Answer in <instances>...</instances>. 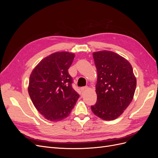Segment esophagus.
Here are the masks:
<instances>
[{
  "mask_svg": "<svg viewBox=\"0 0 158 158\" xmlns=\"http://www.w3.org/2000/svg\"><path fill=\"white\" fill-rule=\"evenodd\" d=\"M88 88V86H84V87H82V88H80V89L82 90V92H83V91L86 90Z\"/></svg>",
  "mask_w": 158,
  "mask_h": 158,
  "instance_id": "34e87169",
  "label": "esophagus"
}]
</instances>
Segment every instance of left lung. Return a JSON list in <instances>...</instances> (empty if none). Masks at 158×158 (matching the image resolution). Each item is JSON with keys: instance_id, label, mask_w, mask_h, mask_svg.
<instances>
[{"instance_id": "left-lung-1", "label": "left lung", "mask_w": 158, "mask_h": 158, "mask_svg": "<svg viewBox=\"0 0 158 158\" xmlns=\"http://www.w3.org/2000/svg\"><path fill=\"white\" fill-rule=\"evenodd\" d=\"M93 56L98 72L97 102L91 109L103 120H114L132 102L136 79L130 63L115 52L102 51Z\"/></svg>"}]
</instances>
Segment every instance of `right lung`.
<instances>
[{
  "label": "right lung",
  "instance_id": "add662e5",
  "mask_svg": "<svg viewBox=\"0 0 158 158\" xmlns=\"http://www.w3.org/2000/svg\"><path fill=\"white\" fill-rule=\"evenodd\" d=\"M75 55L57 52L45 57L33 70L28 93L31 101L46 119L52 122L67 117L80 95L72 86L69 69Z\"/></svg>",
  "mask_w": 158,
  "mask_h": 158
}]
</instances>
